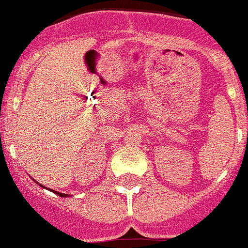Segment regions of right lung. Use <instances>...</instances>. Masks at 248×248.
<instances>
[{
  "instance_id": "right-lung-1",
  "label": "right lung",
  "mask_w": 248,
  "mask_h": 248,
  "mask_svg": "<svg viewBox=\"0 0 248 248\" xmlns=\"http://www.w3.org/2000/svg\"><path fill=\"white\" fill-rule=\"evenodd\" d=\"M34 181H35V180H34ZM35 182H37V181H35ZM37 183H38V182H37ZM38 185H39L40 187H43V188H44L43 185H40V183H38ZM52 192H54V194L58 195V196H60V197H67V196H68V195H66V194H61V192H58V191H54V190H52Z\"/></svg>"
}]
</instances>
